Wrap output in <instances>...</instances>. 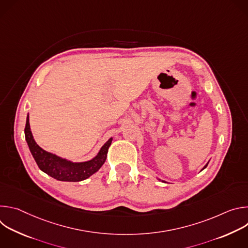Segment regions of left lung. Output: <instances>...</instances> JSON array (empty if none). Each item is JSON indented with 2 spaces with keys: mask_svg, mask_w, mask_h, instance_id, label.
I'll use <instances>...</instances> for the list:
<instances>
[{
  "mask_svg": "<svg viewBox=\"0 0 248 248\" xmlns=\"http://www.w3.org/2000/svg\"><path fill=\"white\" fill-rule=\"evenodd\" d=\"M207 166H208V163H207V164H206V165H205V166H204V168H203V169H202V170H204V169H205V168H206V167H207ZM162 182H163V183H166V182H164V181H162Z\"/></svg>",
  "mask_w": 248,
  "mask_h": 248,
  "instance_id": "1",
  "label": "left lung"
}]
</instances>
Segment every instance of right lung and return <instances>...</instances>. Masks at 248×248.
<instances>
[{
  "instance_id": "1",
  "label": "right lung",
  "mask_w": 248,
  "mask_h": 248,
  "mask_svg": "<svg viewBox=\"0 0 248 248\" xmlns=\"http://www.w3.org/2000/svg\"><path fill=\"white\" fill-rule=\"evenodd\" d=\"M24 134L29 150L39 169L55 180L61 182H80L88 179L90 175L95 173L107 159L108 149L113 140L111 137L101 147L100 151L93 159L85 162L74 163L45 151L35 142L30 129L28 115L26 118Z\"/></svg>"
}]
</instances>
